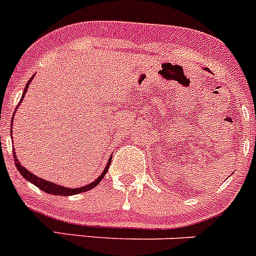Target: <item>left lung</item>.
<instances>
[{
    "instance_id": "1",
    "label": "left lung",
    "mask_w": 256,
    "mask_h": 256,
    "mask_svg": "<svg viewBox=\"0 0 256 256\" xmlns=\"http://www.w3.org/2000/svg\"><path fill=\"white\" fill-rule=\"evenodd\" d=\"M205 70H208V69H205Z\"/></svg>"
}]
</instances>
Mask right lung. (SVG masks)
<instances>
[{"label": "right lung", "mask_w": 256, "mask_h": 256, "mask_svg": "<svg viewBox=\"0 0 256 256\" xmlns=\"http://www.w3.org/2000/svg\"><path fill=\"white\" fill-rule=\"evenodd\" d=\"M34 78V75H32ZM32 78H31L30 80H28V82L26 84L25 89H24V93H22V98H21L20 103L22 102L24 96H25L26 92H28V85H30L31 80H32ZM20 106V104H18ZM16 112V110H14ZM11 133H12V126H11ZM14 164H16L17 170H18V172L21 174V176L25 177V180H28V182H31V184H35L36 187H38L40 190H42L44 192H46V194H60V196H72V194H82V192H85V191H89V190L94 188L96 186H98L99 182L102 181V180L104 178V176H106V171H108L109 166H110V162H112V157L108 160V163H106V168H104V171L102 172L100 174H99V177L96 180H94L92 184H86V186H82V187H78V188H69V187H64V186H60V184H54V182H50L48 181V180H44L41 178V177L36 176V174H34L32 172L28 171V168H25V167L21 164L20 162H18V158H17V156H14Z\"/></svg>", "instance_id": "add662e5"}]
</instances>
